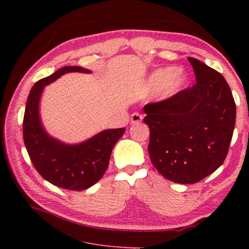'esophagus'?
Returning a JSON list of instances; mask_svg holds the SVG:
<instances>
[{
	"mask_svg": "<svg viewBox=\"0 0 249 249\" xmlns=\"http://www.w3.org/2000/svg\"><path fill=\"white\" fill-rule=\"evenodd\" d=\"M143 119V116L140 114V113H133L131 115V119H130V122H131V124L133 125H136V124H139Z\"/></svg>",
	"mask_w": 249,
	"mask_h": 249,
	"instance_id": "esophagus-1",
	"label": "esophagus"
}]
</instances>
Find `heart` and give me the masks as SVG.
<instances>
[{
	"label": "heart",
	"instance_id": "obj_1",
	"mask_svg": "<svg viewBox=\"0 0 249 249\" xmlns=\"http://www.w3.org/2000/svg\"><path fill=\"white\" fill-rule=\"evenodd\" d=\"M176 72V69H160L153 71L148 80L150 88L158 89L160 98H168L175 95L184 86L186 78L180 72Z\"/></svg>",
	"mask_w": 249,
	"mask_h": 249
}]
</instances>
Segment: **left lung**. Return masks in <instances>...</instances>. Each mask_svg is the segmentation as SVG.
<instances>
[{
  "label": "left lung",
  "mask_w": 249,
  "mask_h": 249,
  "mask_svg": "<svg viewBox=\"0 0 249 249\" xmlns=\"http://www.w3.org/2000/svg\"><path fill=\"white\" fill-rule=\"evenodd\" d=\"M188 59L196 85L143 107V121L150 130L151 162L178 184L198 182L223 163L236 119V106L223 75L198 59Z\"/></svg>",
  "instance_id": "8db88e82"
}]
</instances>
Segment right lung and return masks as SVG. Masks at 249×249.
<instances>
[{
    "mask_svg": "<svg viewBox=\"0 0 249 249\" xmlns=\"http://www.w3.org/2000/svg\"><path fill=\"white\" fill-rule=\"evenodd\" d=\"M68 72L91 71L82 67H64L38 81L26 103L23 138L34 167L43 178L62 189L83 191L102 178L113 147L123 136L125 128L104 130L77 144H67L50 136L42 125L39 103L44 87Z\"/></svg>",
    "mask_w": 249,
    "mask_h": 249,
    "instance_id": "1",
    "label": "right lung"
}]
</instances>
